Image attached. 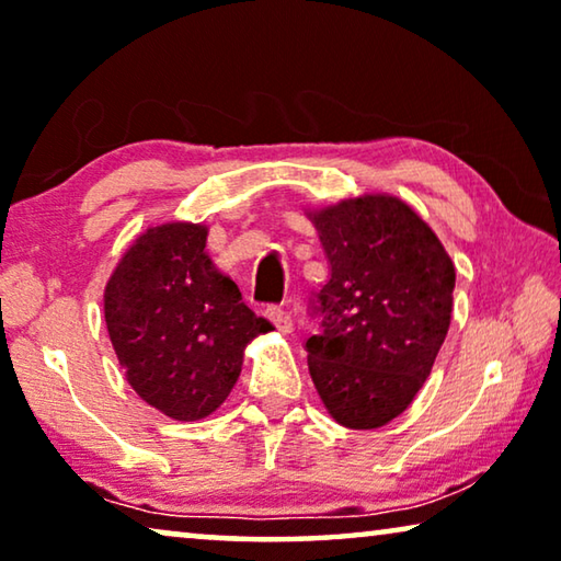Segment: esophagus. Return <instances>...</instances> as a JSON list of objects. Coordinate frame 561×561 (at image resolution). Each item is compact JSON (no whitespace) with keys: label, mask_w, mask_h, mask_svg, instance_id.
<instances>
[{"label":"esophagus","mask_w":561,"mask_h":561,"mask_svg":"<svg viewBox=\"0 0 561 561\" xmlns=\"http://www.w3.org/2000/svg\"><path fill=\"white\" fill-rule=\"evenodd\" d=\"M265 316L271 318V323L275 325V331L290 333V329H293V318H290L288 310H283V308H278V306H271L268 310H265Z\"/></svg>","instance_id":"esophagus-1"}]
</instances>
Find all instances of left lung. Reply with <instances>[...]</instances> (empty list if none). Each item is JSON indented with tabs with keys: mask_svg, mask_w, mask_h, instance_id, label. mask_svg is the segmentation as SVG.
<instances>
[{
	"mask_svg": "<svg viewBox=\"0 0 561 561\" xmlns=\"http://www.w3.org/2000/svg\"><path fill=\"white\" fill-rule=\"evenodd\" d=\"M308 218L331 268L310 306L321 316L306 341L310 378L341 426H386L409 409L449 331L454 263L399 197H351Z\"/></svg>",
	"mask_w": 561,
	"mask_h": 561,
	"instance_id": "8db88e82",
	"label": "left lung"
}]
</instances>
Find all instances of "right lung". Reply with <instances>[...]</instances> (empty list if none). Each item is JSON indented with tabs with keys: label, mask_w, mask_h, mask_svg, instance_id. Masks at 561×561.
<instances>
[{
	"label": "right lung",
	"mask_w": 561,
	"mask_h": 561,
	"mask_svg": "<svg viewBox=\"0 0 561 561\" xmlns=\"http://www.w3.org/2000/svg\"><path fill=\"white\" fill-rule=\"evenodd\" d=\"M208 228L165 222L119 257L105 288V321L135 393L175 421L228 399L243 351L273 325L243 304L205 253Z\"/></svg>",
	"instance_id": "1"
}]
</instances>
